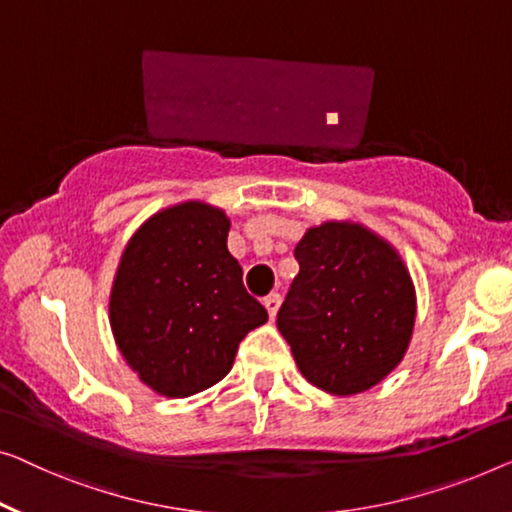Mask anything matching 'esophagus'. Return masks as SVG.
<instances>
[{"mask_svg": "<svg viewBox=\"0 0 512 512\" xmlns=\"http://www.w3.org/2000/svg\"><path fill=\"white\" fill-rule=\"evenodd\" d=\"M264 308L269 310L271 317H276V312H278V308H280V294L273 292V294L266 296V299H264Z\"/></svg>", "mask_w": 512, "mask_h": 512, "instance_id": "1", "label": "esophagus"}]
</instances>
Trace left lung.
<instances>
[{
	"instance_id": "8db88e82",
	"label": "left lung",
	"mask_w": 512,
	"mask_h": 512,
	"mask_svg": "<svg viewBox=\"0 0 512 512\" xmlns=\"http://www.w3.org/2000/svg\"><path fill=\"white\" fill-rule=\"evenodd\" d=\"M294 257L278 331L301 375L331 395L370 391L402 363L416 324L400 253L363 223L326 220L305 230Z\"/></svg>"
}]
</instances>
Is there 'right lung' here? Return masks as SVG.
I'll list each match as a JSON object with an SVG mask.
<instances>
[{
	"instance_id": "add662e5",
	"label": "right lung",
	"mask_w": 512,
	"mask_h": 512,
	"mask_svg": "<svg viewBox=\"0 0 512 512\" xmlns=\"http://www.w3.org/2000/svg\"><path fill=\"white\" fill-rule=\"evenodd\" d=\"M230 218L188 200L156 211L128 239L110 292L114 342L144 386L188 398L232 370L246 335L266 324L227 250Z\"/></svg>"
}]
</instances>
